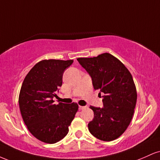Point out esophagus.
<instances>
[{
    "instance_id": "obj_1",
    "label": "esophagus",
    "mask_w": 160,
    "mask_h": 160,
    "mask_svg": "<svg viewBox=\"0 0 160 160\" xmlns=\"http://www.w3.org/2000/svg\"><path fill=\"white\" fill-rule=\"evenodd\" d=\"M86 108V106H79V110H83Z\"/></svg>"
}]
</instances>
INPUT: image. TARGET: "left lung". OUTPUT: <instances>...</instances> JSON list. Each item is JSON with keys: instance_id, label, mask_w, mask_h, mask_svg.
<instances>
[{"instance_id": "8db88e82", "label": "left lung", "mask_w": 160, "mask_h": 160, "mask_svg": "<svg viewBox=\"0 0 160 160\" xmlns=\"http://www.w3.org/2000/svg\"><path fill=\"white\" fill-rule=\"evenodd\" d=\"M78 61L90 75L95 90L104 94L103 108L89 107L94 112L88 124L89 132L99 140H115L126 131L134 114L137 92L132 76L118 58L108 52Z\"/></svg>"}]
</instances>
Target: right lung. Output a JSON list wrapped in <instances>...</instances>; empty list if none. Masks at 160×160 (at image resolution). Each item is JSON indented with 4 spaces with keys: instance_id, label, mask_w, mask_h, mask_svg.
Masks as SVG:
<instances>
[{
    "instance_id": "right-lung-1",
    "label": "right lung",
    "mask_w": 160,
    "mask_h": 160,
    "mask_svg": "<svg viewBox=\"0 0 160 160\" xmlns=\"http://www.w3.org/2000/svg\"><path fill=\"white\" fill-rule=\"evenodd\" d=\"M73 62L42 60L31 69L20 89L19 104L24 122L36 138L47 144L66 136L78 111L74 102L55 104L52 100L62 85L64 71Z\"/></svg>"
}]
</instances>
